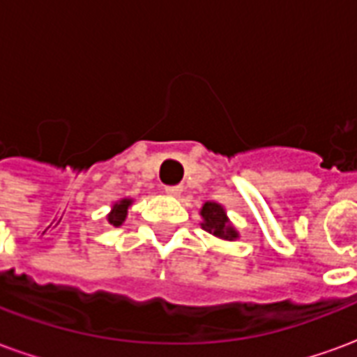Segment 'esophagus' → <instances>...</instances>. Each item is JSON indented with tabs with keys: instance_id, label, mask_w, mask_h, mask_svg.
<instances>
[{
	"instance_id": "esophagus-1",
	"label": "esophagus",
	"mask_w": 357,
	"mask_h": 357,
	"mask_svg": "<svg viewBox=\"0 0 357 357\" xmlns=\"http://www.w3.org/2000/svg\"><path fill=\"white\" fill-rule=\"evenodd\" d=\"M164 191L170 195V197H179V195H181V191H183V187H181V185H168V187H164Z\"/></svg>"
}]
</instances>
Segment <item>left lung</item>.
<instances>
[{"label": "left lung", "instance_id": "8db88e82", "mask_svg": "<svg viewBox=\"0 0 357 357\" xmlns=\"http://www.w3.org/2000/svg\"><path fill=\"white\" fill-rule=\"evenodd\" d=\"M202 216V227L208 233H212L214 237H220L224 241H235L239 237L237 229L229 224V218L225 214V210L222 204L218 202H204L201 208Z\"/></svg>", "mask_w": 357, "mask_h": 357}]
</instances>
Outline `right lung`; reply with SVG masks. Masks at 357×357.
<instances>
[{
	"instance_id": "obj_1",
	"label": "right lung",
	"mask_w": 357,
	"mask_h": 357,
	"mask_svg": "<svg viewBox=\"0 0 357 357\" xmlns=\"http://www.w3.org/2000/svg\"><path fill=\"white\" fill-rule=\"evenodd\" d=\"M132 199H122V201L116 202V204H112V210H110V214L107 216L109 224H112L114 227L124 224L126 216H128V208L132 206Z\"/></svg>"
}]
</instances>
